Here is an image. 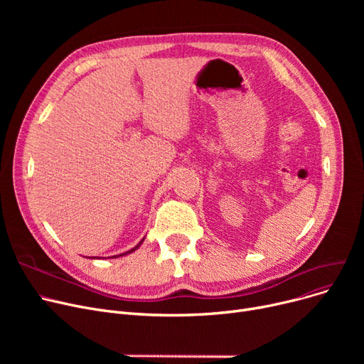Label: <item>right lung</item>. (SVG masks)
I'll return each mask as SVG.
<instances>
[{
  "instance_id": "1",
  "label": "right lung",
  "mask_w": 364,
  "mask_h": 364,
  "mask_svg": "<svg viewBox=\"0 0 364 364\" xmlns=\"http://www.w3.org/2000/svg\"><path fill=\"white\" fill-rule=\"evenodd\" d=\"M143 240H144V237H143V239L140 240V243H139L137 246H134V247H132V250H129V251H127V252H124V254H121V255H113L112 258H118V257H122V255H128V254H131V252H134V251H137V250H139V247H140V245L143 243Z\"/></svg>"
}]
</instances>
